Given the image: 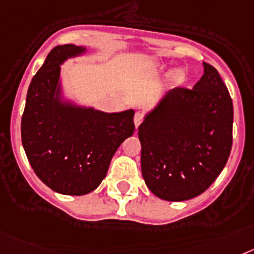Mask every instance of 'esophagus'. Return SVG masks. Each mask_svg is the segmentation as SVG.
<instances>
[{"label":"esophagus","instance_id":"esophagus-1","mask_svg":"<svg viewBox=\"0 0 254 254\" xmlns=\"http://www.w3.org/2000/svg\"><path fill=\"white\" fill-rule=\"evenodd\" d=\"M143 121V115L140 114V112H136L135 115H134V124H135V127H139L140 124H142Z\"/></svg>","mask_w":254,"mask_h":254}]
</instances>
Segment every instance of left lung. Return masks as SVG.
<instances>
[{
  "instance_id": "1",
  "label": "left lung",
  "mask_w": 254,
  "mask_h": 254,
  "mask_svg": "<svg viewBox=\"0 0 254 254\" xmlns=\"http://www.w3.org/2000/svg\"><path fill=\"white\" fill-rule=\"evenodd\" d=\"M191 89L176 87L138 127L142 175L165 200L203 193L220 175L233 145V101L219 71L203 63Z\"/></svg>"
}]
</instances>
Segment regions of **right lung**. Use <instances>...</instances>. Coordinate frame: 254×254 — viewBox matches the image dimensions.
I'll return each instance as SVG.
<instances>
[{"label": "right lung", "instance_id": "obj_1", "mask_svg": "<svg viewBox=\"0 0 254 254\" xmlns=\"http://www.w3.org/2000/svg\"><path fill=\"white\" fill-rule=\"evenodd\" d=\"M83 51L74 45L51 51L32 79L21 118L30 166L48 188L67 195L94 190L116 149L135 129L133 110L106 114L60 102V65Z\"/></svg>", "mask_w": 254, "mask_h": 254}]
</instances>
